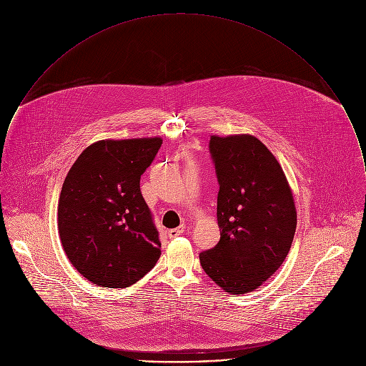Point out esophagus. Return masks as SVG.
<instances>
[{
    "mask_svg": "<svg viewBox=\"0 0 366 366\" xmlns=\"http://www.w3.org/2000/svg\"><path fill=\"white\" fill-rule=\"evenodd\" d=\"M183 232H184V224H182V225L177 227V228L169 229V231H167V235H169V238H176V237L182 235Z\"/></svg>",
    "mask_w": 366,
    "mask_h": 366,
    "instance_id": "obj_1",
    "label": "esophagus"
}]
</instances>
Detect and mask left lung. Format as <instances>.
<instances>
[{
  "instance_id": "obj_1",
  "label": "left lung",
  "mask_w": 366,
  "mask_h": 366,
  "mask_svg": "<svg viewBox=\"0 0 366 366\" xmlns=\"http://www.w3.org/2000/svg\"><path fill=\"white\" fill-rule=\"evenodd\" d=\"M209 151L221 237L200 254V263L225 292L244 295L286 259L297 224L295 202L279 162L258 138L211 137Z\"/></svg>"
}]
</instances>
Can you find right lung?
I'll use <instances>...</instances> for the list:
<instances>
[{"label": "right lung", "mask_w": 366, "mask_h": 366, "mask_svg": "<svg viewBox=\"0 0 366 366\" xmlns=\"http://www.w3.org/2000/svg\"><path fill=\"white\" fill-rule=\"evenodd\" d=\"M160 145V138L99 141L64 179L57 206L60 241L69 261L94 285L128 287L160 257L154 214L139 186Z\"/></svg>", "instance_id": "right-lung-1"}]
</instances>
